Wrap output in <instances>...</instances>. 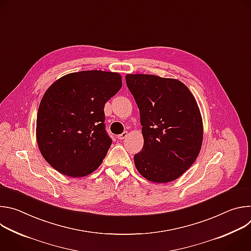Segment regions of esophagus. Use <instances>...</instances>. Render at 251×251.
<instances>
[{
	"mask_svg": "<svg viewBox=\"0 0 251 251\" xmlns=\"http://www.w3.org/2000/svg\"><path fill=\"white\" fill-rule=\"evenodd\" d=\"M127 136H128V132H127V131H125V132H123L122 134L118 135V139H120V140H123V139L127 138Z\"/></svg>",
	"mask_w": 251,
	"mask_h": 251,
	"instance_id": "1",
	"label": "esophagus"
}]
</instances>
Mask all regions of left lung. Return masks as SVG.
I'll return each mask as SVG.
<instances>
[{
	"label": "left lung",
	"instance_id": "1",
	"mask_svg": "<svg viewBox=\"0 0 251 251\" xmlns=\"http://www.w3.org/2000/svg\"><path fill=\"white\" fill-rule=\"evenodd\" d=\"M140 110L144 145L134 156L138 172L158 184L180 177L198 158L203 137L195 96L180 80L153 75H127Z\"/></svg>",
	"mask_w": 251,
	"mask_h": 251
}]
</instances>
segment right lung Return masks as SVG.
Masks as SVG:
<instances>
[{"label": "right lung", "instance_id": "1", "mask_svg": "<svg viewBox=\"0 0 251 251\" xmlns=\"http://www.w3.org/2000/svg\"><path fill=\"white\" fill-rule=\"evenodd\" d=\"M122 87L117 73L84 70L68 74L44 94L37 117V142L45 160L62 175L94 172L112 140L105 131V103Z\"/></svg>", "mask_w": 251, "mask_h": 251}]
</instances>
